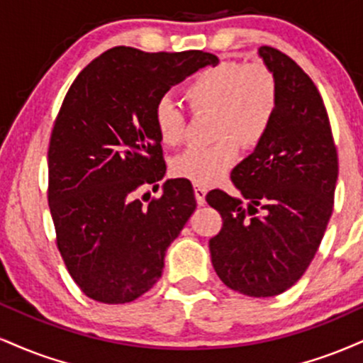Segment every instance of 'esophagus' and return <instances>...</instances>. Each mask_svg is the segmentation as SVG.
I'll list each match as a JSON object with an SVG mask.
<instances>
[{
    "label": "esophagus",
    "mask_w": 363,
    "mask_h": 363,
    "mask_svg": "<svg viewBox=\"0 0 363 363\" xmlns=\"http://www.w3.org/2000/svg\"><path fill=\"white\" fill-rule=\"evenodd\" d=\"M206 193H208L206 187L194 184V196H196V201H198L199 206H203V204L206 203Z\"/></svg>",
    "instance_id": "esophagus-1"
}]
</instances>
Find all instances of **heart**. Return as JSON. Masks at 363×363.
I'll return each mask as SVG.
<instances>
[{
    "label": "heart",
    "instance_id": "obj_1",
    "mask_svg": "<svg viewBox=\"0 0 363 363\" xmlns=\"http://www.w3.org/2000/svg\"><path fill=\"white\" fill-rule=\"evenodd\" d=\"M184 99L193 111H213L220 140L208 147H189L170 169L174 176L206 186L233 167L240 147L255 148L265 138L277 111L279 86L265 64L223 60L196 74L184 87ZM154 125L165 147H176L184 138V115L172 99L155 103Z\"/></svg>",
    "mask_w": 363,
    "mask_h": 363
}]
</instances>
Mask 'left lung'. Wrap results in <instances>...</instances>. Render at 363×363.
<instances>
[{
    "instance_id": "1",
    "label": "left lung",
    "mask_w": 363,
    "mask_h": 363,
    "mask_svg": "<svg viewBox=\"0 0 363 363\" xmlns=\"http://www.w3.org/2000/svg\"><path fill=\"white\" fill-rule=\"evenodd\" d=\"M259 55L279 86L276 116L231 170L242 196L213 189L206 201L223 218L209 240L218 277L240 294L270 298L294 286L318 252L333 211L338 155L311 77L274 47H260Z\"/></svg>"
}]
</instances>
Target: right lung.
<instances>
[{
    "label": "right lung",
    "instance_id": "right-lung-1",
    "mask_svg": "<svg viewBox=\"0 0 363 363\" xmlns=\"http://www.w3.org/2000/svg\"><path fill=\"white\" fill-rule=\"evenodd\" d=\"M218 62L203 50L115 47L69 87L50 135L49 206L57 248L87 298L132 303L162 276L196 198L187 179L165 181L148 204L137 198L140 186L165 174L154 108L170 87Z\"/></svg>",
    "mask_w": 363,
    "mask_h": 363
}]
</instances>
